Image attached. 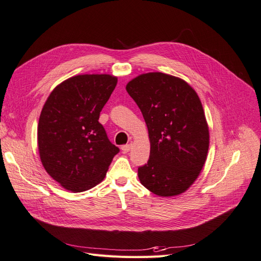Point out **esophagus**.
Masks as SVG:
<instances>
[{"mask_svg":"<svg viewBox=\"0 0 261 261\" xmlns=\"http://www.w3.org/2000/svg\"><path fill=\"white\" fill-rule=\"evenodd\" d=\"M131 148H132V144H127V145H123V146H121V149L123 150L124 153H128V152H130Z\"/></svg>","mask_w":261,"mask_h":261,"instance_id":"esophagus-1","label":"esophagus"}]
</instances>
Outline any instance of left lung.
Wrapping results in <instances>:
<instances>
[{
	"instance_id": "obj_1",
	"label": "left lung",
	"mask_w": 261,
	"mask_h": 261,
	"mask_svg": "<svg viewBox=\"0 0 261 261\" xmlns=\"http://www.w3.org/2000/svg\"><path fill=\"white\" fill-rule=\"evenodd\" d=\"M144 117L149 159L140 182L162 197L180 195L196 181L207 159L209 128L200 99L189 83L164 72L139 74L125 86Z\"/></svg>"
}]
</instances>
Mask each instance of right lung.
Segmentation results:
<instances>
[{"instance_id":"obj_1","label":"right lung","mask_w":261,"mask_h":261,"mask_svg":"<svg viewBox=\"0 0 261 261\" xmlns=\"http://www.w3.org/2000/svg\"><path fill=\"white\" fill-rule=\"evenodd\" d=\"M112 74H77L56 86L42 108L38 148L46 172L73 193L94 188L119 148L109 142L99 113L117 86Z\"/></svg>"}]
</instances>
